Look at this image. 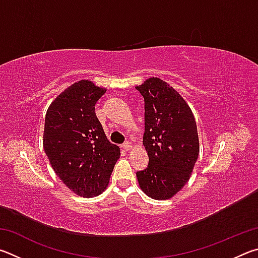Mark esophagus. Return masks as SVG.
Returning a JSON list of instances; mask_svg holds the SVG:
<instances>
[{
	"instance_id": "34e87169",
	"label": "esophagus",
	"mask_w": 258,
	"mask_h": 258,
	"mask_svg": "<svg viewBox=\"0 0 258 258\" xmlns=\"http://www.w3.org/2000/svg\"><path fill=\"white\" fill-rule=\"evenodd\" d=\"M123 148H124L125 150H127V151H128V150L132 149V148H133V145H132V143H131V142H128V141H127V142H125V143H124V145H123Z\"/></svg>"
}]
</instances>
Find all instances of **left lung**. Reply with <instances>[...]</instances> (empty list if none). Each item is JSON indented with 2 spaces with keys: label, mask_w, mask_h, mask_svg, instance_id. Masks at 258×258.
I'll use <instances>...</instances> for the list:
<instances>
[{
  "label": "left lung",
  "mask_w": 258,
  "mask_h": 258,
  "mask_svg": "<svg viewBox=\"0 0 258 258\" xmlns=\"http://www.w3.org/2000/svg\"><path fill=\"white\" fill-rule=\"evenodd\" d=\"M145 98L143 146L149 164L137 172L140 189L156 200L176 195L189 181L199 155L197 124L191 108L168 83L150 77L135 86Z\"/></svg>",
  "instance_id": "left-lung-1"
}]
</instances>
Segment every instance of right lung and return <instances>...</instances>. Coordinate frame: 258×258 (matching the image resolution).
<instances>
[{
  "mask_svg": "<svg viewBox=\"0 0 258 258\" xmlns=\"http://www.w3.org/2000/svg\"><path fill=\"white\" fill-rule=\"evenodd\" d=\"M106 91L89 80L78 81L51 102L45 115L43 148L52 168L69 190L84 198L104 191L120 157L94 112Z\"/></svg>",
  "mask_w": 258,
  "mask_h": 258,
  "instance_id": "obj_1",
  "label": "right lung"
}]
</instances>
